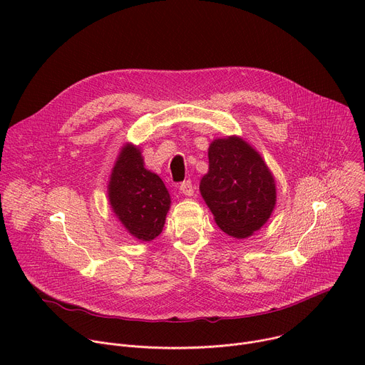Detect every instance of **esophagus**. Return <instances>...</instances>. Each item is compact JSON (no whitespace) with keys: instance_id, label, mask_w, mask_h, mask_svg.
<instances>
[{"instance_id":"34e87169","label":"esophagus","mask_w":365,"mask_h":365,"mask_svg":"<svg viewBox=\"0 0 365 365\" xmlns=\"http://www.w3.org/2000/svg\"><path fill=\"white\" fill-rule=\"evenodd\" d=\"M193 190H195V189H193V185H192L190 180H186L180 185V193H183L185 197H192Z\"/></svg>"}]
</instances>
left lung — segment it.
Masks as SVG:
<instances>
[{"instance_id": "obj_1", "label": "left lung", "mask_w": 365, "mask_h": 365, "mask_svg": "<svg viewBox=\"0 0 365 365\" xmlns=\"http://www.w3.org/2000/svg\"><path fill=\"white\" fill-rule=\"evenodd\" d=\"M201 197L226 235L247 239L259 230L276 207V180L261 154L244 138L214 139Z\"/></svg>"}]
</instances>
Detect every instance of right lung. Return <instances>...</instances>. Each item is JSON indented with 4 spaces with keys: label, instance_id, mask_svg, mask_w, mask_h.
Masks as SVG:
<instances>
[{
    "label": "right lung",
    "instance_id": "add662e5",
    "mask_svg": "<svg viewBox=\"0 0 365 365\" xmlns=\"http://www.w3.org/2000/svg\"><path fill=\"white\" fill-rule=\"evenodd\" d=\"M107 193L114 215L130 236L150 242L163 232L172 198L160 176L145 168L136 145L126 142L121 147Z\"/></svg>",
    "mask_w": 365,
    "mask_h": 365
}]
</instances>
